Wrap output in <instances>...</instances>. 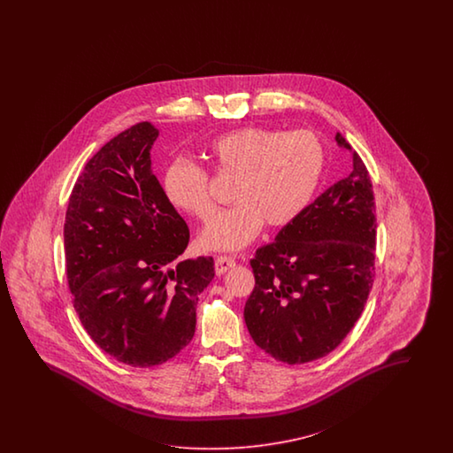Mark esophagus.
<instances>
[{
    "label": "esophagus",
    "mask_w": 453,
    "mask_h": 453,
    "mask_svg": "<svg viewBox=\"0 0 453 453\" xmlns=\"http://www.w3.org/2000/svg\"><path fill=\"white\" fill-rule=\"evenodd\" d=\"M234 265H235V261H234L233 257H229V256H219V257L216 259V264H214L216 274H226L229 269H233Z\"/></svg>",
    "instance_id": "34e87169"
}]
</instances>
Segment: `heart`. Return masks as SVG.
<instances>
[{
    "label": "heart",
    "instance_id": "1",
    "mask_svg": "<svg viewBox=\"0 0 453 453\" xmlns=\"http://www.w3.org/2000/svg\"><path fill=\"white\" fill-rule=\"evenodd\" d=\"M209 156L220 173L237 178V204L216 214L201 234V244L212 250H239L264 222L280 227L296 219L312 199L326 165L320 141L303 129L241 127L216 137ZM163 189L173 206L199 219L216 209L209 174L191 161L176 159L167 165Z\"/></svg>",
    "mask_w": 453,
    "mask_h": 453
}]
</instances>
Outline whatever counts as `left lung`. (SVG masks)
<instances>
[{"label": "left lung", "mask_w": 453, "mask_h": 453, "mask_svg": "<svg viewBox=\"0 0 453 453\" xmlns=\"http://www.w3.org/2000/svg\"><path fill=\"white\" fill-rule=\"evenodd\" d=\"M354 167L256 250V286L244 307L252 341L275 360L305 364L332 352L364 311L375 277V201L371 174Z\"/></svg>", "instance_id": "left-lung-1"}]
</instances>
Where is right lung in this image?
<instances>
[{
	"instance_id": "right-lung-1",
	"label": "right lung",
	"mask_w": 453,
	"mask_h": 453,
	"mask_svg": "<svg viewBox=\"0 0 453 453\" xmlns=\"http://www.w3.org/2000/svg\"><path fill=\"white\" fill-rule=\"evenodd\" d=\"M159 131L137 123L86 163L65 220L73 305L89 337L116 360L152 367L196 330V303L214 259L182 261L189 227L152 174Z\"/></svg>"
}]
</instances>
